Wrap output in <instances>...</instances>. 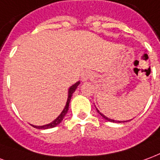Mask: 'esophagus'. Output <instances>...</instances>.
I'll list each match as a JSON object with an SVG mask.
<instances>
[{
    "instance_id": "1",
    "label": "esophagus",
    "mask_w": 160,
    "mask_h": 160,
    "mask_svg": "<svg viewBox=\"0 0 160 160\" xmlns=\"http://www.w3.org/2000/svg\"><path fill=\"white\" fill-rule=\"evenodd\" d=\"M92 78V73L89 71H84V72H82V74L81 76V78L82 81H87L88 79Z\"/></svg>"
}]
</instances>
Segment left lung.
Wrapping results in <instances>:
<instances>
[{
    "mask_svg": "<svg viewBox=\"0 0 160 160\" xmlns=\"http://www.w3.org/2000/svg\"><path fill=\"white\" fill-rule=\"evenodd\" d=\"M97 110V112H99V114L101 115V117H103L106 120H107V121H110V122H115V123H124V122H127V121H117V120H114V119H111V118H107L105 116L104 114H102L101 112H100V111L98 110V109H96ZM132 120V119H131Z\"/></svg>",
    "mask_w": 160,
    "mask_h": 160,
    "instance_id": "obj_1",
    "label": "left lung"
}]
</instances>
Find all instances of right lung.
Wrapping results in <instances>:
<instances>
[{
    "label": "right lung",
    "instance_id": "add662e5",
    "mask_svg": "<svg viewBox=\"0 0 160 160\" xmlns=\"http://www.w3.org/2000/svg\"><path fill=\"white\" fill-rule=\"evenodd\" d=\"M80 84V82H76L75 84H73L71 87V88H69V91H68V98H67V101H66V104L65 106V108H64V110L62 111V112L59 114L58 118L54 119L53 122H51L48 124H46V125H42V126H37V125H32L34 128H37V129H50V128H53V127L57 126L58 124L61 123V121L63 120V118H65L66 116V114L67 113V112L69 110V104H70V101H71V99H72V96L73 93L75 92V90L78 88V86Z\"/></svg>",
    "mask_w": 160,
    "mask_h": 160
}]
</instances>
